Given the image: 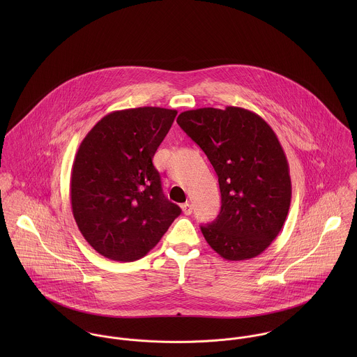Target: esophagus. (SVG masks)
Here are the masks:
<instances>
[{
  "mask_svg": "<svg viewBox=\"0 0 357 357\" xmlns=\"http://www.w3.org/2000/svg\"><path fill=\"white\" fill-rule=\"evenodd\" d=\"M181 208H183V213L185 215H190L192 213V204H190V202L181 204Z\"/></svg>",
  "mask_w": 357,
  "mask_h": 357,
  "instance_id": "34e87169",
  "label": "esophagus"
}]
</instances>
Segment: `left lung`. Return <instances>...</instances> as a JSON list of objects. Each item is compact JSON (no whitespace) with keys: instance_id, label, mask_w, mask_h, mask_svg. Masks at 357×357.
Here are the masks:
<instances>
[{"instance_id":"1","label":"left lung","mask_w":357,"mask_h":357,"mask_svg":"<svg viewBox=\"0 0 357 357\" xmlns=\"http://www.w3.org/2000/svg\"><path fill=\"white\" fill-rule=\"evenodd\" d=\"M177 123L218 176L221 210L201 227L206 242L228 261L261 255L279 235L291 202L289 163L278 136L259 115L232 105L184 111Z\"/></svg>"}]
</instances>
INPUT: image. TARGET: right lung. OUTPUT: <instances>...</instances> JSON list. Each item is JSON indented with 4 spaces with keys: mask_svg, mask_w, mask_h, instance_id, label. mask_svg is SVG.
I'll return each instance as SVG.
<instances>
[{
    "mask_svg": "<svg viewBox=\"0 0 357 357\" xmlns=\"http://www.w3.org/2000/svg\"><path fill=\"white\" fill-rule=\"evenodd\" d=\"M176 115V109L160 107L114 111L79 144L71 170V208L86 242L108 259L144 257L181 213L163 195L153 165Z\"/></svg>",
    "mask_w": 357,
    "mask_h": 357,
    "instance_id": "obj_1",
    "label": "right lung"
}]
</instances>
